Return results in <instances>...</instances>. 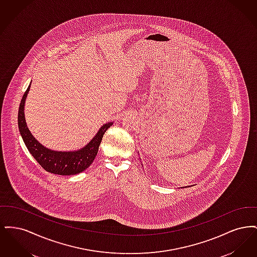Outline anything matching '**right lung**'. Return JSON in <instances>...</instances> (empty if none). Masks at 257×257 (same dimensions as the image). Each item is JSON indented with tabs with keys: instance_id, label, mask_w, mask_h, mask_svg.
I'll return each mask as SVG.
<instances>
[{
	"instance_id": "add662e5",
	"label": "right lung",
	"mask_w": 257,
	"mask_h": 257,
	"mask_svg": "<svg viewBox=\"0 0 257 257\" xmlns=\"http://www.w3.org/2000/svg\"><path fill=\"white\" fill-rule=\"evenodd\" d=\"M31 85L22 97L18 110V128L25 145L37 160V163L48 172L59 175H73L86 170L95 159L103 135L113 122L101 126L92 140L84 147L75 151H56L42 146L29 130L25 118V102Z\"/></svg>"
}]
</instances>
